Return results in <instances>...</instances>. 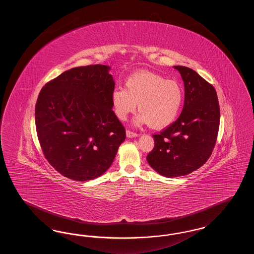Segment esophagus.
I'll use <instances>...</instances> for the list:
<instances>
[{
	"mask_svg": "<svg viewBox=\"0 0 254 254\" xmlns=\"http://www.w3.org/2000/svg\"><path fill=\"white\" fill-rule=\"evenodd\" d=\"M127 138H135V137H137L138 136V134L137 133L132 132V131H130V130H127Z\"/></svg>",
	"mask_w": 254,
	"mask_h": 254,
	"instance_id": "1",
	"label": "esophagus"
}]
</instances>
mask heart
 <instances>
[{
	"label": "heart",
	"mask_w": 254,
	"mask_h": 254,
	"mask_svg": "<svg viewBox=\"0 0 254 254\" xmlns=\"http://www.w3.org/2000/svg\"><path fill=\"white\" fill-rule=\"evenodd\" d=\"M126 88L115 87L110 95L114 114L122 121L137 108L140 113L135 125L149 124L154 128H164L178 116L184 102L182 85L174 80L148 71L134 73L126 80Z\"/></svg>",
	"instance_id": "heart-1"
}]
</instances>
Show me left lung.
<instances>
[{
	"mask_svg": "<svg viewBox=\"0 0 254 254\" xmlns=\"http://www.w3.org/2000/svg\"><path fill=\"white\" fill-rule=\"evenodd\" d=\"M181 74L185 103L179 118L154 134V147L146 160L159 174L179 177L201 168L212 153L220 124L215 88L193 69L173 66Z\"/></svg>",
	"mask_w": 254,
	"mask_h": 254,
	"instance_id": "1",
	"label": "left lung"
}]
</instances>
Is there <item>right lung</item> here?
<instances>
[{"label": "right lung", "instance_id": "add662e5", "mask_svg": "<svg viewBox=\"0 0 254 254\" xmlns=\"http://www.w3.org/2000/svg\"><path fill=\"white\" fill-rule=\"evenodd\" d=\"M110 66L73 67L45 85L37 100V135L49 164L85 182L110 168L126 130L112 110Z\"/></svg>", "mask_w": 254, "mask_h": 254}]
</instances>
